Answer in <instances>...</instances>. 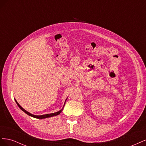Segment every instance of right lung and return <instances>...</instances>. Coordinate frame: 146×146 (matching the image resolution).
I'll return each mask as SVG.
<instances>
[{
	"instance_id": "right-lung-1",
	"label": "right lung",
	"mask_w": 146,
	"mask_h": 146,
	"mask_svg": "<svg viewBox=\"0 0 146 146\" xmlns=\"http://www.w3.org/2000/svg\"><path fill=\"white\" fill-rule=\"evenodd\" d=\"M15 102H16V104H17V105H18V107L23 110V111L24 112V113H25L26 114H28L29 116H32V117H35V118H37V119H45V118H47V117H52V116H57V115H58V114H60L61 113V111H62V110H63V107H64V105H65V102H66V100H67V99H66V100H65V102H64V105H63V108L61 109V110H60V111H57V112H56V113H50V114H43V115H40V116H37V115H34V114H31V113H30L29 112H28V111H26L25 110H24L23 107H21V106L18 104V102H17L16 101V99H15Z\"/></svg>"
}]
</instances>
